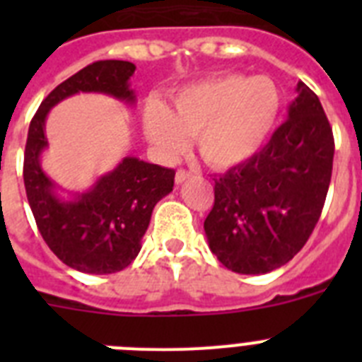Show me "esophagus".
<instances>
[{
    "label": "esophagus",
    "instance_id": "obj_1",
    "mask_svg": "<svg viewBox=\"0 0 362 362\" xmlns=\"http://www.w3.org/2000/svg\"><path fill=\"white\" fill-rule=\"evenodd\" d=\"M188 177H190V172L185 170V168H179V170L175 172V183H177V185L185 183Z\"/></svg>",
    "mask_w": 362,
    "mask_h": 362
}]
</instances>
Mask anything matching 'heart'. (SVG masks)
I'll return each mask as SVG.
<instances>
[{
	"label": "heart",
	"instance_id": "1",
	"mask_svg": "<svg viewBox=\"0 0 362 362\" xmlns=\"http://www.w3.org/2000/svg\"><path fill=\"white\" fill-rule=\"evenodd\" d=\"M281 110V94L268 78L219 76L175 95L172 110L152 103L145 132L166 158H177L196 136L201 158L217 168L252 159L263 148Z\"/></svg>",
	"mask_w": 362,
	"mask_h": 362
}]
</instances>
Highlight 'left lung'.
I'll use <instances>...</instances> for the list:
<instances>
[{
	"instance_id": "obj_1",
	"label": "left lung",
	"mask_w": 362,
	"mask_h": 362,
	"mask_svg": "<svg viewBox=\"0 0 362 362\" xmlns=\"http://www.w3.org/2000/svg\"><path fill=\"white\" fill-rule=\"evenodd\" d=\"M288 119L254 158L216 177L204 219L212 254L228 270L255 276L283 267L321 217L334 165V134L319 98L303 81Z\"/></svg>"
}]
</instances>
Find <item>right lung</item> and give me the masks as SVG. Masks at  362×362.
<instances>
[{"label":"right lung","instance_id":"obj_1","mask_svg":"<svg viewBox=\"0 0 362 362\" xmlns=\"http://www.w3.org/2000/svg\"><path fill=\"white\" fill-rule=\"evenodd\" d=\"M134 70V63L119 59L85 66L43 99L28 127L23 181L37 230L66 267L83 274H116L132 263L153 206L174 188L175 170L129 156L90 190L62 201L40 165L41 152L49 146L45 119L54 105L78 92H101L134 103L129 85Z\"/></svg>","mask_w":362,"mask_h":362}]
</instances>
